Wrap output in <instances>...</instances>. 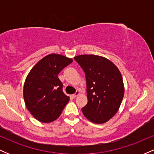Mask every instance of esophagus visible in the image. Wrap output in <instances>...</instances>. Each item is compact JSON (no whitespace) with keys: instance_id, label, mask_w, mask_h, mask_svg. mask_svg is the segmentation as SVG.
<instances>
[{"instance_id":"esophagus-1","label":"esophagus","mask_w":154,"mask_h":154,"mask_svg":"<svg viewBox=\"0 0 154 154\" xmlns=\"http://www.w3.org/2000/svg\"><path fill=\"white\" fill-rule=\"evenodd\" d=\"M79 93H79V91H76V93H75V94H73V95H72V96L73 97V98H75V97H77V95H79Z\"/></svg>"}]
</instances>
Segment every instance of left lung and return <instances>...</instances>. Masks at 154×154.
Wrapping results in <instances>:
<instances>
[{"label": "left lung", "instance_id": "8db88e82", "mask_svg": "<svg viewBox=\"0 0 154 154\" xmlns=\"http://www.w3.org/2000/svg\"><path fill=\"white\" fill-rule=\"evenodd\" d=\"M74 59L85 74L88 103L83 114L93 123L106 122L117 112L125 93L119 70L102 56L80 55Z\"/></svg>", "mask_w": 154, "mask_h": 154}]
</instances>
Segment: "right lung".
I'll list each match as a JSON object with an SVG mask.
<instances>
[{
    "instance_id": "1",
    "label": "right lung",
    "mask_w": 154,
    "mask_h": 154,
    "mask_svg": "<svg viewBox=\"0 0 154 154\" xmlns=\"http://www.w3.org/2000/svg\"><path fill=\"white\" fill-rule=\"evenodd\" d=\"M72 59L59 54H49L33 66L24 85V99L31 114L38 121L48 123L61 115L69 97L63 92L59 72Z\"/></svg>"
}]
</instances>
